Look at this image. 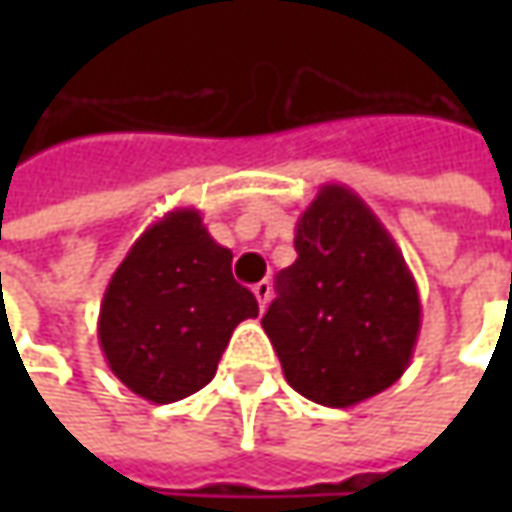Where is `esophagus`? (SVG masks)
<instances>
[{
  "label": "esophagus",
  "instance_id": "34e87169",
  "mask_svg": "<svg viewBox=\"0 0 512 512\" xmlns=\"http://www.w3.org/2000/svg\"><path fill=\"white\" fill-rule=\"evenodd\" d=\"M270 293H273L270 282H256V285H253V296H256V302H259L262 310H265L267 302H270Z\"/></svg>",
  "mask_w": 512,
  "mask_h": 512
}]
</instances>
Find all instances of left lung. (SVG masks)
<instances>
[{
	"label": "left lung",
	"mask_w": 512,
	"mask_h": 512,
	"mask_svg": "<svg viewBox=\"0 0 512 512\" xmlns=\"http://www.w3.org/2000/svg\"><path fill=\"white\" fill-rule=\"evenodd\" d=\"M299 259L276 276L262 316L287 384L325 407H353L402 379L413 359L419 287L359 193L322 185L296 222Z\"/></svg>",
	"instance_id": "8db88e82"
}]
</instances>
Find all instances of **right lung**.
<instances>
[{"mask_svg": "<svg viewBox=\"0 0 512 512\" xmlns=\"http://www.w3.org/2000/svg\"><path fill=\"white\" fill-rule=\"evenodd\" d=\"M230 262L196 207L170 210L130 245L102 296L99 344L136 396L170 404L202 390L236 325L259 316Z\"/></svg>", "mask_w": 512, "mask_h": 512, "instance_id": "obj_1", "label": "right lung"}]
</instances>
